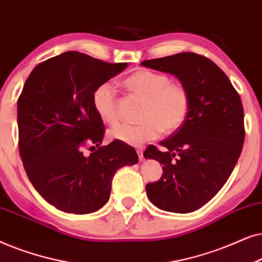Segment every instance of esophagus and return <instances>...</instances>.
Returning a JSON list of instances; mask_svg holds the SVG:
<instances>
[{"mask_svg":"<svg viewBox=\"0 0 262 262\" xmlns=\"http://www.w3.org/2000/svg\"><path fill=\"white\" fill-rule=\"evenodd\" d=\"M138 155H139V159H140V162H144L145 158H144V151H142L141 148L138 149Z\"/></svg>","mask_w":262,"mask_h":262,"instance_id":"obj_1","label":"esophagus"}]
</instances>
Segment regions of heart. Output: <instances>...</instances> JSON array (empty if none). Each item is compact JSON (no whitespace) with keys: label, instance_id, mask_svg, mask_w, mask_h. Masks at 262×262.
<instances>
[{"label":"heart","instance_id":"b5f03b06","mask_svg":"<svg viewBox=\"0 0 262 262\" xmlns=\"http://www.w3.org/2000/svg\"><path fill=\"white\" fill-rule=\"evenodd\" d=\"M124 86L133 95L144 99L139 124H122L109 132L113 140L140 147L146 142L156 140L160 134L173 133L182 127L189 113L190 98L188 90L181 83L171 82L169 75L153 71H138L124 80ZM93 106L103 121L116 124V91L109 82L95 90Z\"/></svg>","mask_w":262,"mask_h":262}]
</instances>
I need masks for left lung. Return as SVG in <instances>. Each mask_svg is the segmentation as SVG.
Listing matches in <instances>:
<instances>
[{
	"instance_id": "obj_1",
	"label": "left lung",
	"mask_w": 262,
	"mask_h": 262,
	"mask_svg": "<svg viewBox=\"0 0 262 262\" xmlns=\"http://www.w3.org/2000/svg\"><path fill=\"white\" fill-rule=\"evenodd\" d=\"M171 74L189 92L182 127L149 146L145 158L162 164L159 181L146 184L149 201L160 210L189 213L207 204L224 186L242 152L245 114L238 93L214 62L194 52H180L141 62Z\"/></svg>"
}]
</instances>
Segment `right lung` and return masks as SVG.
Listing matches in <instances>:
<instances>
[{"label":"right lung","mask_w":262,"mask_h":262,"mask_svg":"<svg viewBox=\"0 0 262 262\" xmlns=\"http://www.w3.org/2000/svg\"><path fill=\"white\" fill-rule=\"evenodd\" d=\"M127 67L67 51L38 64L24 85L17 99L20 156L34 189L57 210L98 211L117 170L139 162L123 142L102 146L104 124L92 102L97 87ZM87 144L99 149L85 156Z\"/></svg>","instance_id":"right-lung-1"}]
</instances>
